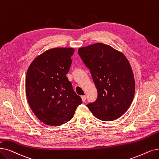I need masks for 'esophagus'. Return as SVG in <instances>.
Masks as SVG:
<instances>
[{"instance_id":"esophagus-1","label":"esophagus","mask_w":159,"mask_h":159,"mask_svg":"<svg viewBox=\"0 0 159 159\" xmlns=\"http://www.w3.org/2000/svg\"><path fill=\"white\" fill-rule=\"evenodd\" d=\"M81 98H82V101H83V102H85V101H86V95H82V96H81Z\"/></svg>"}]
</instances>
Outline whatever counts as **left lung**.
Here are the masks:
<instances>
[{
	"label": "left lung",
	"instance_id": "obj_1",
	"mask_svg": "<svg viewBox=\"0 0 159 159\" xmlns=\"http://www.w3.org/2000/svg\"><path fill=\"white\" fill-rule=\"evenodd\" d=\"M78 53L90 70L98 93L97 100L86 107L100 120L118 119L129 108L135 92L134 75L127 58L101 43L80 47Z\"/></svg>",
	"mask_w": 159,
	"mask_h": 159
}]
</instances>
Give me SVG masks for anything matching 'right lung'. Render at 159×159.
Wrapping results in <instances>:
<instances>
[{
  "instance_id": "add662e5",
  "label": "right lung",
  "mask_w": 159,
  "mask_h": 159,
  "mask_svg": "<svg viewBox=\"0 0 159 159\" xmlns=\"http://www.w3.org/2000/svg\"><path fill=\"white\" fill-rule=\"evenodd\" d=\"M74 51L70 47L47 50L34 58L27 70V101L34 114L46 125L59 126L67 123L82 103L66 77Z\"/></svg>"
}]
</instances>
